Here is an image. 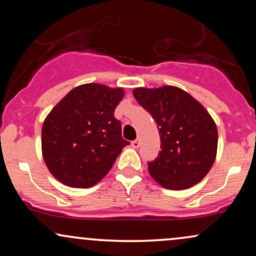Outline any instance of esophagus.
<instances>
[{"instance_id": "esophagus-1", "label": "esophagus", "mask_w": 256, "mask_h": 256, "mask_svg": "<svg viewBox=\"0 0 256 256\" xmlns=\"http://www.w3.org/2000/svg\"><path fill=\"white\" fill-rule=\"evenodd\" d=\"M140 140H138V138H137V140H132V142H131V146H132V148H138V146H140Z\"/></svg>"}]
</instances>
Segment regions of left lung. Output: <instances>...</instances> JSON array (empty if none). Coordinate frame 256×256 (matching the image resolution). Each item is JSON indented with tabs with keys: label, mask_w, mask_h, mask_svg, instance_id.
I'll list each match as a JSON object with an SVG mask.
<instances>
[{
	"label": "left lung",
	"mask_w": 256,
	"mask_h": 256,
	"mask_svg": "<svg viewBox=\"0 0 256 256\" xmlns=\"http://www.w3.org/2000/svg\"><path fill=\"white\" fill-rule=\"evenodd\" d=\"M137 102L158 124L161 152L148 164L150 176L165 189L184 190L198 184L212 168L218 130L210 114L180 88H136Z\"/></svg>",
	"instance_id": "8db88e82"
}]
</instances>
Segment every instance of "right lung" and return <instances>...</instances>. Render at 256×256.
<instances>
[{"label":"right lung","instance_id":"1","mask_svg":"<svg viewBox=\"0 0 256 256\" xmlns=\"http://www.w3.org/2000/svg\"><path fill=\"white\" fill-rule=\"evenodd\" d=\"M122 88L89 83L76 86L44 119L42 155L49 172L72 188H90L110 171L122 148L114 116Z\"/></svg>","mask_w":256,"mask_h":256}]
</instances>
